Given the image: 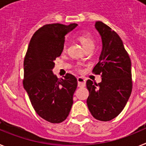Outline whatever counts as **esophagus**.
I'll use <instances>...</instances> for the list:
<instances>
[{
    "mask_svg": "<svg viewBox=\"0 0 146 146\" xmlns=\"http://www.w3.org/2000/svg\"><path fill=\"white\" fill-rule=\"evenodd\" d=\"M77 83L79 87H84L86 86V80L83 77H77Z\"/></svg>",
    "mask_w": 146,
    "mask_h": 146,
    "instance_id": "obj_1",
    "label": "esophagus"
}]
</instances>
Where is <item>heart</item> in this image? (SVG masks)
<instances>
[{"instance_id": "heart-1", "label": "heart", "mask_w": 146, "mask_h": 146, "mask_svg": "<svg viewBox=\"0 0 146 146\" xmlns=\"http://www.w3.org/2000/svg\"><path fill=\"white\" fill-rule=\"evenodd\" d=\"M77 39L79 40L80 42L82 44L85 49L88 48L89 47H94V38L91 33H88V32H82L80 33L77 36ZM66 44L64 46V50H66Z\"/></svg>"}]
</instances>
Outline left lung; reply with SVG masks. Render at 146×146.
<instances>
[{"instance_id":"obj_1","label":"left lung","mask_w":146,"mask_h":146,"mask_svg":"<svg viewBox=\"0 0 146 146\" xmlns=\"http://www.w3.org/2000/svg\"><path fill=\"white\" fill-rule=\"evenodd\" d=\"M95 28L101 36L102 48L93 72L102 74V82L97 84L87 80V104L96 119L108 121L118 116L129 99L131 64L122 40L114 31L101 21L96 22Z\"/></svg>"}]
</instances>
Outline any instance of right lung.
Wrapping results in <instances>:
<instances>
[{"label":"right lung","instance_id":"obj_1","mask_svg":"<svg viewBox=\"0 0 146 146\" xmlns=\"http://www.w3.org/2000/svg\"><path fill=\"white\" fill-rule=\"evenodd\" d=\"M77 26L76 23L44 25L33 35L24 60V88L35 111L50 123L66 120L73 104L76 77L66 74L59 79L52 69L54 60L64 50L65 36Z\"/></svg>","mask_w":146,"mask_h":146}]
</instances>
